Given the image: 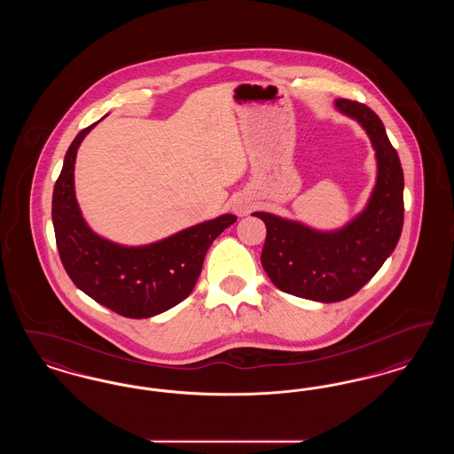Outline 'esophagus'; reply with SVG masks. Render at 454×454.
Wrapping results in <instances>:
<instances>
[{"instance_id": "34e87169", "label": "esophagus", "mask_w": 454, "mask_h": 454, "mask_svg": "<svg viewBox=\"0 0 454 454\" xmlns=\"http://www.w3.org/2000/svg\"><path fill=\"white\" fill-rule=\"evenodd\" d=\"M238 213H239V215H245V213H247V209H245V207H239V209H238Z\"/></svg>"}]
</instances>
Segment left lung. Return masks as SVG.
Here are the masks:
<instances>
[{
  "label": "left lung",
  "mask_w": 454,
  "mask_h": 454,
  "mask_svg": "<svg viewBox=\"0 0 454 454\" xmlns=\"http://www.w3.org/2000/svg\"><path fill=\"white\" fill-rule=\"evenodd\" d=\"M335 107L363 126L376 152L378 176L364 211L337 231L254 213L267 228L260 260L270 281L287 294L320 302L356 294L391 255L403 226V170L381 119L346 98Z\"/></svg>",
  "instance_id": "left-lung-1"
}]
</instances>
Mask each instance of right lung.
Instances as JSON below:
<instances>
[{
	"mask_svg": "<svg viewBox=\"0 0 454 454\" xmlns=\"http://www.w3.org/2000/svg\"><path fill=\"white\" fill-rule=\"evenodd\" d=\"M97 124L78 132L54 185L52 223L59 257L71 281L91 300L126 318H150L192 293L211 243L237 216L223 215L143 247L98 237L85 223L74 195L76 152Z\"/></svg>",
	"mask_w": 454,
	"mask_h": 454,
	"instance_id": "obj_1",
	"label": "right lung"
}]
</instances>
